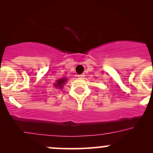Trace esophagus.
Segmentation results:
<instances>
[{"label": "esophagus", "instance_id": "1", "mask_svg": "<svg viewBox=\"0 0 153 153\" xmlns=\"http://www.w3.org/2000/svg\"><path fill=\"white\" fill-rule=\"evenodd\" d=\"M84 76H85V75H84V74H81V75H78V77L79 78H84Z\"/></svg>", "mask_w": 153, "mask_h": 153}]
</instances>
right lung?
<instances>
[{
	"mask_svg": "<svg viewBox=\"0 0 153 153\" xmlns=\"http://www.w3.org/2000/svg\"><path fill=\"white\" fill-rule=\"evenodd\" d=\"M67 81L66 78H62V79H60L57 81V84H55V86L56 87H59V88H62L63 85H64V83Z\"/></svg>",
	"mask_w": 153,
	"mask_h": 153,
	"instance_id": "obj_1",
	"label": "right lung"
}]
</instances>
